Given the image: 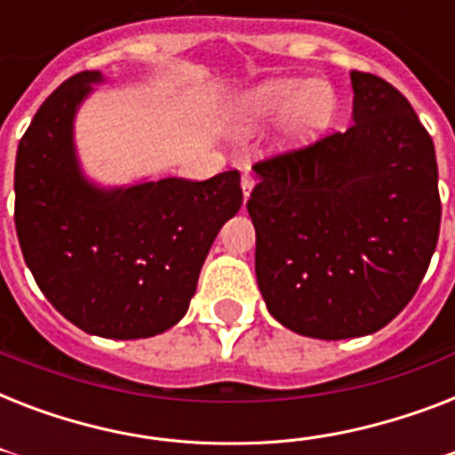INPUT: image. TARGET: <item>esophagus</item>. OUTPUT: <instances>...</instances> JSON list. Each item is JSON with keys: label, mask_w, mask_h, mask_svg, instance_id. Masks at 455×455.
I'll list each match as a JSON object with an SVG mask.
<instances>
[{"label": "esophagus", "mask_w": 455, "mask_h": 455, "mask_svg": "<svg viewBox=\"0 0 455 455\" xmlns=\"http://www.w3.org/2000/svg\"><path fill=\"white\" fill-rule=\"evenodd\" d=\"M241 186H243V196H245V200H248L250 198V191H252V186H255V177H252L250 172H243Z\"/></svg>", "instance_id": "34e87169"}]
</instances>
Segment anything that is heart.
Wrapping results in <instances>:
<instances>
[{
  "label": "heart",
  "instance_id": "heart-1",
  "mask_svg": "<svg viewBox=\"0 0 455 455\" xmlns=\"http://www.w3.org/2000/svg\"><path fill=\"white\" fill-rule=\"evenodd\" d=\"M285 116H291L292 130H321L332 116L331 92L307 80H269L235 101V117L241 127L276 123Z\"/></svg>",
  "mask_w": 455,
  "mask_h": 455
}]
</instances>
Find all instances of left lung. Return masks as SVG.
<instances>
[{"mask_svg":"<svg viewBox=\"0 0 455 455\" xmlns=\"http://www.w3.org/2000/svg\"><path fill=\"white\" fill-rule=\"evenodd\" d=\"M354 124L255 164L257 285L285 328L371 335L416 295L437 248V156L409 99L352 70Z\"/></svg>","mask_w":455,"mask_h":455,"instance_id":"obj_1","label":"left lung"}]
</instances>
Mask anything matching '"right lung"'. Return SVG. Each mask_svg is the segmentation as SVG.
<instances>
[{
	"label": "right lung",
	"mask_w": 455,
	"mask_h": 455,
	"mask_svg": "<svg viewBox=\"0 0 455 455\" xmlns=\"http://www.w3.org/2000/svg\"><path fill=\"white\" fill-rule=\"evenodd\" d=\"M99 70L66 80L18 144L16 234L44 298L92 335L151 338L184 316L214 238L243 205L241 172L99 188L75 156L73 120Z\"/></svg>",
	"instance_id": "1"
}]
</instances>
